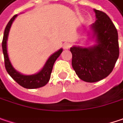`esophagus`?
<instances>
[{
	"mask_svg": "<svg viewBox=\"0 0 123 123\" xmlns=\"http://www.w3.org/2000/svg\"><path fill=\"white\" fill-rule=\"evenodd\" d=\"M71 43H65L64 45H63V48L64 49H68L70 48L71 47Z\"/></svg>",
	"mask_w": 123,
	"mask_h": 123,
	"instance_id": "obj_1",
	"label": "esophagus"
}]
</instances>
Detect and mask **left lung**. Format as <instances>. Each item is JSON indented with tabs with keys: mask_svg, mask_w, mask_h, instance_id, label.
<instances>
[{
	"mask_svg": "<svg viewBox=\"0 0 123 123\" xmlns=\"http://www.w3.org/2000/svg\"><path fill=\"white\" fill-rule=\"evenodd\" d=\"M96 21L89 27V47L74 45L72 66L80 79L87 83L98 82L113 71L119 57L118 35L106 13L94 9Z\"/></svg>",
	"mask_w": 123,
	"mask_h": 123,
	"instance_id": "8db88e82",
	"label": "left lung"
}]
</instances>
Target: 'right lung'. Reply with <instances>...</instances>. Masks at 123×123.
Listing matches in <instances>:
<instances>
[{
    "label": "right lung",
    "instance_id": "add662e5",
    "mask_svg": "<svg viewBox=\"0 0 123 123\" xmlns=\"http://www.w3.org/2000/svg\"><path fill=\"white\" fill-rule=\"evenodd\" d=\"M17 16L18 14L14 16L10 20V22H8L5 29L3 38L2 42V48H3V52L5 59V66L8 74L23 87L27 89L39 88L45 86L49 82L53 65L57 58L59 57V55L62 52L63 49L60 48L57 52L51 55L48 59V60L46 61L43 67L36 74L32 75H24L17 71L12 66L7 52V39H8L9 33L11 26Z\"/></svg>",
    "mask_w": 123,
    "mask_h": 123
}]
</instances>
